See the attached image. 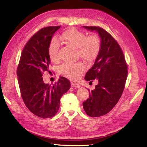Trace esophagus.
Returning a JSON list of instances; mask_svg holds the SVG:
<instances>
[{
    "mask_svg": "<svg viewBox=\"0 0 147 147\" xmlns=\"http://www.w3.org/2000/svg\"><path fill=\"white\" fill-rule=\"evenodd\" d=\"M71 86L72 88H80V85L78 84L77 83H74V82H71Z\"/></svg>",
    "mask_w": 147,
    "mask_h": 147,
    "instance_id": "34e87169",
    "label": "esophagus"
}]
</instances>
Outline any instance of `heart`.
I'll list each match as a JSON object with an SVG mask.
<instances>
[{
  "label": "heart",
  "mask_w": 147,
  "mask_h": 147,
  "mask_svg": "<svg viewBox=\"0 0 147 147\" xmlns=\"http://www.w3.org/2000/svg\"><path fill=\"white\" fill-rule=\"evenodd\" d=\"M61 39L68 46L76 48L77 55L86 61H92L100 53L101 42L98 35L87 36L84 33L76 28H70L62 34ZM59 44L54 38L49 46L48 53L50 59L56 61L59 58ZM61 72L71 79H77L84 70L83 65L78 62L73 65L64 64L61 66Z\"/></svg>",
  "instance_id": "obj_1"
}]
</instances>
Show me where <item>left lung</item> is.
Returning a JSON list of instances; mask_svg holds the SVG:
<instances>
[{"mask_svg":"<svg viewBox=\"0 0 147 147\" xmlns=\"http://www.w3.org/2000/svg\"><path fill=\"white\" fill-rule=\"evenodd\" d=\"M89 30L96 31L101 38L100 53L93 66L85 76V80L98 84L89 91L88 100L83 102L84 111L90 117L107 114L117 103L123 92L127 76L125 57L117 42L109 32L99 26H83Z\"/></svg>","mask_w":147,"mask_h":147,"instance_id":"obj_1","label":"left lung"}]
</instances>
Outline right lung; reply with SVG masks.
Instances as JSON below:
<instances>
[{
	"label": "right lung",
	"mask_w": 147,
	"mask_h": 147,
	"mask_svg": "<svg viewBox=\"0 0 147 147\" xmlns=\"http://www.w3.org/2000/svg\"><path fill=\"white\" fill-rule=\"evenodd\" d=\"M60 26H47L32 36L24 47L17 68L21 95L25 105L34 115L46 119L58 112L60 98L70 88L69 80L60 77L53 85L45 84L42 75L51 73L48 53L53 34Z\"/></svg>",
	"instance_id": "obj_1"
}]
</instances>
